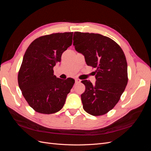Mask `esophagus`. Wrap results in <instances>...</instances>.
<instances>
[{
	"mask_svg": "<svg viewBox=\"0 0 151 151\" xmlns=\"http://www.w3.org/2000/svg\"><path fill=\"white\" fill-rule=\"evenodd\" d=\"M75 81H76V83H81V81L79 79H76Z\"/></svg>",
	"mask_w": 151,
	"mask_h": 151,
	"instance_id": "1",
	"label": "esophagus"
}]
</instances>
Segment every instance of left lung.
Wrapping results in <instances>:
<instances>
[{
    "instance_id": "1",
    "label": "left lung",
    "mask_w": 151,
    "mask_h": 151,
    "mask_svg": "<svg viewBox=\"0 0 151 151\" xmlns=\"http://www.w3.org/2000/svg\"><path fill=\"white\" fill-rule=\"evenodd\" d=\"M73 41L87 65L96 68L94 85L88 80L82 81L86 86L81 94L83 108L91 115H104L115 107L127 84L125 54L115 41L100 34L75 32Z\"/></svg>"
}]
</instances>
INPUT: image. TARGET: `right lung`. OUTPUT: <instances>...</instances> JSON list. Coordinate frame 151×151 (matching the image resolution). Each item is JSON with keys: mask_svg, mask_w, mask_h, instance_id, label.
<instances>
[{"mask_svg": "<svg viewBox=\"0 0 151 151\" xmlns=\"http://www.w3.org/2000/svg\"><path fill=\"white\" fill-rule=\"evenodd\" d=\"M73 32L53 33L36 38L27 48L18 73V84L35 111L55 113L63 108L74 85L72 78H57L53 67L71 46Z\"/></svg>", "mask_w": 151, "mask_h": 151, "instance_id": "1", "label": "right lung"}]
</instances>
